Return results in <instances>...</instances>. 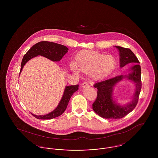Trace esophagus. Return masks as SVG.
<instances>
[{
    "mask_svg": "<svg viewBox=\"0 0 158 158\" xmlns=\"http://www.w3.org/2000/svg\"><path fill=\"white\" fill-rule=\"evenodd\" d=\"M88 86H89V84H88V83L87 82H83L82 83V86L83 88H85V87H87Z\"/></svg>",
    "mask_w": 158,
    "mask_h": 158,
    "instance_id": "34e87169",
    "label": "esophagus"
}]
</instances>
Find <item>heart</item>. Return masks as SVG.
Returning <instances> with one entry per match:
<instances>
[{
  "label": "heart",
  "instance_id": "heart-1",
  "mask_svg": "<svg viewBox=\"0 0 158 158\" xmlns=\"http://www.w3.org/2000/svg\"><path fill=\"white\" fill-rule=\"evenodd\" d=\"M76 61L77 63L71 61L70 64L71 69L75 73L79 74L81 70L89 72L91 77L96 79L108 75L113 70L115 63L114 59L111 56L103 55L95 52L80 53L76 57Z\"/></svg>",
  "mask_w": 158,
  "mask_h": 158
}]
</instances>
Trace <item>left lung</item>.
<instances>
[{"label": "left lung", "instance_id": "1", "mask_svg": "<svg viewBox=\"0 0 158 158\" xmlns=\"http://www.w3.org/2000/svg\"><path fill=\"white\" fill-rule=\"evenodd\" d=\"M120 54V66L123 68L128 64H132L129 69L127 75H120L95 83L97 97L92 104L94 111L100 117L106 119L121 118L131 112L137 104L142 88L141 68L139 61L132 51L127 48L115 46ZM124 78L131 80L135 83V93L132 100L126 105L121 106L116 103L113 99V87Z\"/></svg>", "mask_w": 158, "mask_h": 158}]
</instances>
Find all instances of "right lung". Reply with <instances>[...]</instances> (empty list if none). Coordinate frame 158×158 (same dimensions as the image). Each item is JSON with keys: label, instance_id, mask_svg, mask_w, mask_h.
Listing matches in <instances>:
<instances>
[{"label": "right lung", "instance_id": "1", "mask_svg": "<svg viewBox=\"0 0 158 158\" xmlns=\"http://www.w3.org/2000/svg\"><path fill=\"white\" fill-rule=\"evenodd\" d=\"M68 48L66 46L57 43L45 41L39 42L33 45L24 55L21 62L20 73L26 63L34 57L42 56L53 61H59L64 55L68 52ZM78 85L66 86L59 105L52 112L44 115H37L33 114L32 115L36 118L41 120L52 119L60 116L66 110L72 95L78 90Z\"/></svg>", "mask_w": 158, "mask_h": 158}]
</instances>
